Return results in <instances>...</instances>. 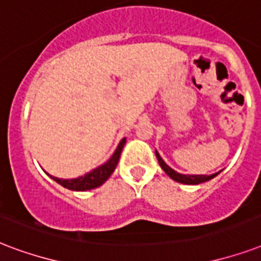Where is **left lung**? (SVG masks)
I'll list each match as a JSON object with an SVG mask.
<instances>
[{"label": "left lung", "mask_w": 261, "mask_h": 261, "mask_svg": "<svg viewBox=\"0 0 261 261\" xmlns=\"http://www.w3.org/2000/svg\"><path fill=\"white\" fill-rule=\"evenodd\" d=\"M156 157L157 160H159V164H160V167L163 168V171L166 172L168 176H170L171 179H174V180H176V182H179V184H185V185H200V184H204V182H206V180H211L212 178H215L216 175L220 172H216V174H212V175H185V174H179V172H176V171H174L171 167H168L166 164V162L163 160L162 157H160V154L156 152Z\"/></svg>", "instance_id": "8db88e82"}]
</instances>
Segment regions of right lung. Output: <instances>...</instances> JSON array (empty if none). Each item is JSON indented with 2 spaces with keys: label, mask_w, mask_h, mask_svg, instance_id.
<instances>
[{
  "label": "right lung",
  "mask_w": 261,
  "mask_h": 261,
  "mask_svg": "<svg viewBox=\"0 0 261 261\" xmlns=\"http://www.w3.org/2000/svg\"><path fill=\"white\" fill-rule=\"evenodd\" d=\"M124 144H126V138H123L120 141V144L117 145L116 150H115V153L111 156L108 162L104 163L102 166L97 167V168H94L90 172H87L83 176H79V178L75 179H60L50 175V178L53 180H56L59 185H61L63 188L69 189V190H75V192H86V190L98 188V186H101L112 175V172L116 168Z\"/></svg>",
  "instance_id": "1"
}]
</instances>
